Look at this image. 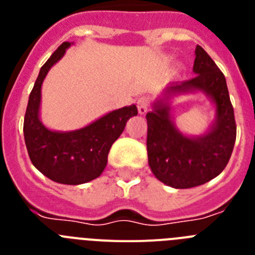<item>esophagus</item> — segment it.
<instances>
[{
	"instance_id": "34e87169",
	"label": "esophagus",
	"mask_w": 255,
	"mask_h": 255,
	"mask_svg": "<svg viewBox=\"0 0 255 255\" xmlns=\"http://www.w3.org/2000/svg\"><path fill=\"white\" fill-rule=\"evenodd\" d=\"M148 107H149V100L147 97H141L138 100V111L140 115H144L148 111Z\"/></svg>"
}]
</instances>
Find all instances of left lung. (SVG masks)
Listing matches in <instances>:
<instances>
[{
	"label": "left lung",
	"mask_w": 255,
	"mask_h": 255,
	"mask_svg": "<svg viewBox=\"0 0 255 255\" xmlns=\"http://www.w3.org/2000/svg\"><path fill=\"white\" fill-rule=\"evenodd\" d=\"M195 76L172 83L147 114L148 163L154 176L175 189L203 185L225 170L236 139L234 107L226 79L215 61L200 46L195 48ZM202 91L216 106V120L199 137H188L174 126L169 100L182 93Z\"/></svg>",
	"instance_id": "left-lung-1"
}]
</instances>
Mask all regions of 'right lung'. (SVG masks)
I'll return each mask as SVG.
<instances>
[{"label": "right lung", "mask_w": 255, "mask_h": 255, "mask_svg": "<svg viewBox=\"0 0 255 255\" xmlns=\"http://www.w3.org/2000/svg\"><path fill=\"white\" fill-rule=\"evenodd\" d=\"M70 46V42H64L40 67L24 117V139L31 163L44 176L60 184L79 185L103 172L112 144L130 117L138 115V108L135 105L119 108L74 131L47 129L39 119L40 88L49 69Z\"/></svg>", "instance_id": "obj_1"}]
</instances>
